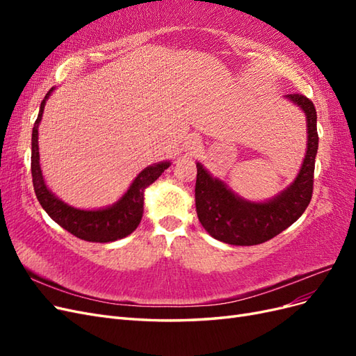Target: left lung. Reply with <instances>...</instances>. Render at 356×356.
I'll use <instances>...</instances> for the list:
<instances>
[{"label":"left lung","mask_w":356,"mask_h":356,"mask_svg":"<svg viewBox=\"0 0 356 356\" xmlns=\"http://www.w3.org/2000/svg\"><path fill=\"white\" fill-rule=\"evenodd\" d=\"M285 98L306 114L307 149L298 175L277 196L266 202L242 199L221 179L213 178L202 163H196V212L203 229L217 241L238 246L263 243L294 224L309 207L319 141L316 110L303 95L291 93Z\"/></svg>","instance_id":"left-lung-1"}]
</instances>
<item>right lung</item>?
<instances>
[{"label": "right lung", "mask_w": 356, "mask_h": 356, "mask_svg": "<svg viewBox=\"0 0 356 356\" xmlns=\"http://www.w3.org/2000/svg\"><path fill=\"white\" fill-rule=\"evenodd\" d=\"M55 89H50L40 105V113L32 129V153H31V172L32 184H34L35 196L40 204L49 217L58 222L62 229L71 234L77 236L79 239L88 242H114L123 239L131 234L141 222L144 213V191L148 186L163 174L165 169L170 166V161H160V163L147 166L139 172L134 179L131 187L122 196V199L114 204L104 209H77L70 207L68 203L62 202L47 188L40 166L38 153V126L42 118L46 101Z\"/></svg>", "instance_id": "obj_1"}]
</instances>
